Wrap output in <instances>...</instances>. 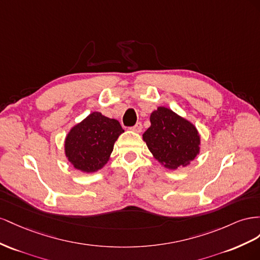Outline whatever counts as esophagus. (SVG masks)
Returning a JSON list of instances; mask_svg holds the SVG:
<instances>
[{
  "label": "esophagus",
  "instance_id": "34e87169",
  "mask_svg": "<svg viewBox=\"0 0 260 260\" xmlns=\"http://www.w3.org/2000/svg\"><path fill=\"white\" fill-rule=\"evenodd\" d=\"M142 128H143V125H142V123H140V122H137L134 126H133V127H131V129L133 132H136V133L142 132Z\"/></svg>",
  "mask_w": 260,
  "mask_h": 260
}]
</instances>
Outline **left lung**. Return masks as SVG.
Returning <instances> with one entry per match:
<instances>
[{
    "label": "left lung",
    "mask_w": 260,
    "mask_h": 260,
    "mask_svg": "<svg viewBox=\"0 0 260 260\" xmlns=\"http://www.w3.org/2000/svg\"><path fill=\"white\" fill-rule=\"evenodd\" d=\"M150 122L143 139L153 157L168 169L189 165L199 152L200 138L195 126L165 107L153 111Z\"/></svg>",
    "instance_id": "1"
}]
</instances>
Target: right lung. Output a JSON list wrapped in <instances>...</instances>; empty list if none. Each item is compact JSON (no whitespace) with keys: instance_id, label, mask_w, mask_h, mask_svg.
<instances>
[{"instance_id":"1","label":"right lung","mask_w":260,"mask_h":260,"mask_svg":"<svg viewBox=\"0 0 260 260\" xmlns=\"http://www.w3.org/2000/svg\"><path fill=\"white\" fill-rule=\"evenodd\" d=\"M123 132L118 121L92 112L69 133L65 140L66 157L80 171H97L108 162L114 143Z\"/></svg>"}]
</instances>
